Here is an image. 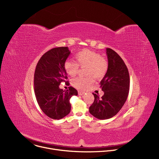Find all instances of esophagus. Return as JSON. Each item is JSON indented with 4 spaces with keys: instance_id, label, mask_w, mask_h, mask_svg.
<instances>
[{
    "instance_id": "esophagus-1",
    "label": "esophagus",
    "mask_w": 159,
    "mask_h": 159,
    "mask_svg": "<svg viewBox=\"0 0 159 159\" xmlns=\"http://www.w3.org/2000/svg\"><path fill=\"white\" fill-rule=\"evenodd\" d=\"M78 94H79V96H82V95H84V94H85V92L82 91V90H79V91H78Z\"/></svg>"
}]
</instances>
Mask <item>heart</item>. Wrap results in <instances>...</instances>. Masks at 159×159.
Here are the masks:
<instances>
[{"instance_id":"1","label":"heart","mask_w":159,"mask_h":159,"mask_svg":"<svg viewBox=\"0 0 159 159\" xmlns=\"http://www.w3.org/2000/svg\"><path fill=\"white\" fill-rule=\"evenodd\" d=\"M75 59L77 64L72 61H66L64 64V68L67 74L70 77L77 75L79 66L81 68H87L85 75L89 77H77L72 82V85L77 89L86 90L94 82L93 76L96 79H101L108 70L107 60L101 57L100 53L94 51L82 50L76 55Z\"/></svg>"}]
</instances>
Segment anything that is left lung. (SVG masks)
<instances>
[{
    "instance_id": "obj_1",
    "label": "left lung",
    "mask_w": 159,
    "mask_h": 159,
    "mask_svg": "<svg viewBox=\"0 0 159 159\" xmlns=\"http://www.w3.org/2000/svg\"><path fill=\"white\" fill-rule=\"evenodd\" d=\"M108 70L100 82L104 93L99 98L93 94L94 101L89 107V112L99 120L115 116L125 104L129 93V75L127 66L120 56L111 48H106Z\"/></svg>"
}]
</instances>
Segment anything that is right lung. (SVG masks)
Segmentation results:
<instances>
[{
  "mask_svg": "<svg viewBox=\"0 0 159 159\" xmlns=\"http://www.w3.org/2000/svg\"><path fill=\"white\" fill-rule=\"evenodd\" d=\"M70 54L69 48L58 47L45 53L38 61L34 77V93L37 102L43 112L49 118L60 120L70 112V99L77 96L72 87L63 90L61 82L67 79L64 64Z\"/></svg>",
  "mask_w": 159,
  "mask_h": 159,
  "instance_id": "right-lung-1",
  "label": "right lung"
}]
</instances>
